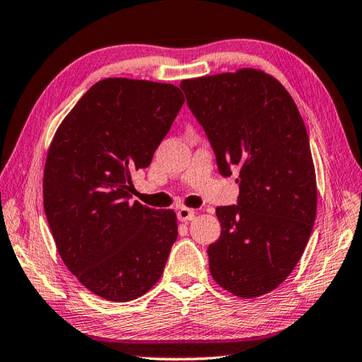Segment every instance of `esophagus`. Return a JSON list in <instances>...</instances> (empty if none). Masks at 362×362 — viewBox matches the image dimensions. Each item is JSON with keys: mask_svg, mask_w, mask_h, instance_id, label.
<instances>
[{"mask_svg": "<svg viewBox=\"0 0 362 362\" xmlns=\"http://www.w3.org/2000/svg\"><path fill=\"white\" fill-rule=\"evenodd\" d=\"M196 216V211L191 210V209H179L177 210V218H179V221H191Z\"/></svg>", "mask_w": 362, "mask_h": 362, "instance_id": "1", "label": "esophagus"}]
</instances>
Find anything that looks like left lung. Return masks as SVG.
<instances>
[{"label": "left lung", "mask_w": 362, "mask_h": 362, "mask_svg": "<svg viewBox=\"0 0 362 362\" xmlns=\"http://www.w3.org/2000/svg\"><path fill=\"white\" fill-rule=\"evenodd\" d=\"M180 88L219 174H240L237 205L216 209L221 235L207 250L210 273L240 298L265 295L298 264L315 221V169L300 111L276 78L256 69Z\"/></svg>", "instance_id": "1"}]
</instances>
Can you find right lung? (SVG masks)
Instances as JSON below:
<instances>
[{"mask_svg":"<svg viewBox=\"0 0 362 362\" xmlns=\"http://www.w3.org/2000/svg\"><path fill=\"white\" fill-rule=\"evenodd\" d=\"M183 102L174 84L105 78L48 148L44 209L56 247L70 273L105 300H136L165 270L175 214L132 202V173L151 165Z\"/></svg>","mask_w":362,"mask_h":362,"instance_id":"obj_1","label":"right lung"}]
</instances>
